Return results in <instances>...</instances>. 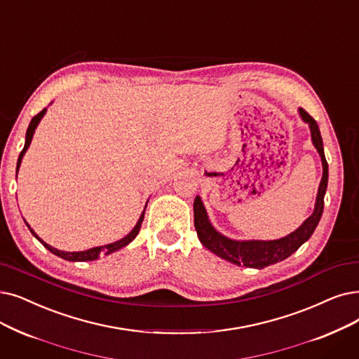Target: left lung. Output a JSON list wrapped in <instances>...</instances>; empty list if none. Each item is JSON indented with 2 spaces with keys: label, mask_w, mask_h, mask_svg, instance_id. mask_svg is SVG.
I'll return each instance as SVG.
<instances>
[{
  "label": "left lung",
  "mask_w": 359,
  "mask_h": 359,
  "mask_svg": "<svg viewBox=\"0 0 359 359\" xmlns=\"http://www.w3.org/2000/svg\"><path fill=\"white\" fill-rule=\"evenodd\" d=\"M298 111L301 118L308 123L311 139H313V144L317 148V152L320 154L323 163V177L318 186L314 212L298 229L292 231L290 235L276 241H233L223 236L220 231H217L212 227L207 210L201 201V196H196L194 201V223L201 243L215 255L231 264H236V266L259 270L278 261L286 259L294 251H298L299 246L311 238L323 215L324 195L327 191V182H329V164L325 161L323 139L317 121L304 108H299Z\"/></svg>",
  "instance_id": "1"
}]
</instances>
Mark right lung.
Segmentation results:
<instances>
[{
  "label": "right lung",
  "instance_id": "obj_1",
  "mask_svg": "<svg viewBox=\"0 0 359 359\" xmlns=\"http://www.w3.org/2000/svg\"><path fill=\"white\" fill-rule=\"evenodd\" d=\"M46 113V108H43V110L41 111V113H38L32 120H30V123H29V128H27V130H26V141H25V147H23V149H22V152H20V155H19V160H18V167H15V173H18L19 171V168H20V163H22V158H23V155H25V152L27 151V148H29V145H30V142H32V137H34V133H35V129H36V126L39 124V121H41V118L43 117V114ZM145 210H147V205H145ZM145 210L142 211V214H141V217H139V220H137V223H136V226L133 227V230L129 233V235H126L124 236L123 239H120V241H117V242H114V243H108V245H104V246H95V248H90V249H86V251H81V252H66V251H60V249H55V248H53L51 245H48V243H45L36 233L29 227V224L26 223V226L29 227V230H30V233H32V235L46 248L48 249L50 252H53L54 255H57V257H60V258H63V259H67V261H93V259H97V258H100V255L101 254H105V255H108V254H111V252H116V251H118V249H121V248H124L126 245H129L136 236H137V233H139V230H141V226H142V222H144V215H145Z\"/></svg>",
  "mask_w": 359,
  "mask_h": 359
}]
</instances>
